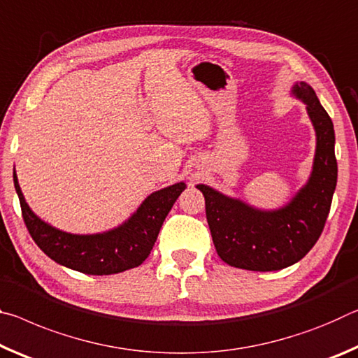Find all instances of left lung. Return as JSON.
<instances>
[{
    "instance_id": "obj_1",
    "label": "left lung",
    "mask_w": 358,
    "mask_h": 358,
    "mask_svg": "<svg viewBox=\"0 0 358 358\" xmlns=\"http://www.w3.org/2000/svg\"><path fill=\"white\" fill-rule=\"evenodd\" d=\"M290 96L306 106L315 133V152L306 184L289 201L274 209H262L210 185H196L206 201L215 250L234 268L278 271L300 262L317 243L330 213L338 180L333 122L306 82H295Z\"/></svg>"
}]
</instances>
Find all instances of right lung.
<instances>
[{"instance_id":"1","label":"right lung","mask_w":358,"mask_h":358,"mask_svg":"<svg viewBox=\"0 0 358 358\" xmlns=\"http://www.w3.org/2000/svg\"><path fill=\"white\" fill-rule=\"evenodd\" d=\"M14 187L25 225L34 243L58 265L74 271L108 276L136 268L148 259L173 204L185 190L184 180L152 192L120 225L101 233H69L33 213L23 196L14 168Z\"/></svg>"}]
</instances>
